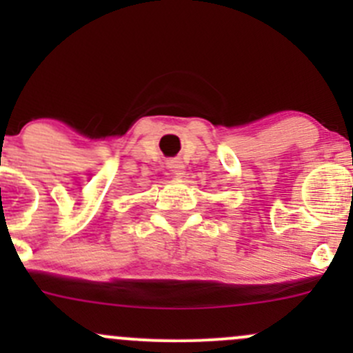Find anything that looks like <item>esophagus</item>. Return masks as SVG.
<instances>
[{
  "mask_svg": "<svg viewBox=\"0 0 353 353\" xmlns=\"http://www.w3.org/2000/svg\"><path fill=\"white\" fill-rule=\"evenodd\" d=\"M167 169L174 174V176H183L184 174V163L179 159L167 160Z\"/></svg>",
  "mask_w": 353,
  "mask_h": 353,
  "instance_id": "1",
  "label": "esophagus"
}]
</instances>
